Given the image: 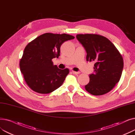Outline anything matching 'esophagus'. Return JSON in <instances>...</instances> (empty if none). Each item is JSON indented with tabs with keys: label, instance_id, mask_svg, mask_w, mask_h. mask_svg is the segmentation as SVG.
I'll return each mask as SVG.
<instances>
[{
	"label": "esophagus",
	"instance_id": "obj_1",
	"mask_svg": "<svg viewBox=\"0 0 135 135\" xmlns=\"http://www.w3.org/2000/svg\"><path fill=\"white\" fill-rule=\"evenodd\" d=\"M72 73L74 74H78L80 73L79 72H75V71H72Z\"/></svg>",
	"mask_w": 135,
	"mask_h": 135
}]
</instances>
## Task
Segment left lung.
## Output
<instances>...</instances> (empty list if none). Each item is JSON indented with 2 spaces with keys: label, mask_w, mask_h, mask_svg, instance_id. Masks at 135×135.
I'll use <instances>...</instances> for the list:
<instances>
[{
  "label": "left lung",
  "mask_w": 135,
  "mask_h": 135,
  "mask_svg": "<svg viewBox=\"0 0 135 135\" xmlns=\"http://www.w3.org/2000/svg\"><path fill=\"white\" fill-rule=\"evenodd\" d=\"M76 39L86 52V61L94 62V73L85 86L90 94L98 96L108 93L121 78L124 67L122 55L112 42L97 34H77Z\"/></svg>",
  "instance_id": "1"
}]
</instances>
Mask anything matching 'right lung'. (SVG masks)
<instances>
[{
	"label": "right lung",
	"instance_id": "right-lung-1",
	"mask_svg": "<svg viewBox=\"0 0 135 135\" xmlns=\"http://www.w3.org/2000/svg\"><path fill=\"white\" fill-rule=\"evenodd\" d=\"M74 39L66 34H42L26 46L20 62L21 72L32 90L40 94H49L60 88L69 71L54 66L52 59L60 55L64 42Z\"/></svg>",
	"mask_w": 135,
	"mask_h": 135
}]
</instances>
